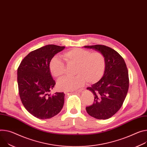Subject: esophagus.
I'll use <instances>...</instances> for the list:
<instances>
[{
	"label": "esophagus",
	"instance_id": "esophagus-1",
	"mask_svg": "<svg viewBox=\"0 0 147 147\" xmlns=\"http://www.w3.org/2000/svg\"><path fill=\"white\" fill-rule=\"evenodd\" d=\"M83 91V89H79V90H76V92H82Z\"/></svg>",
	"mask_w": 147,
	"mask_h": 147
}]
</instances>
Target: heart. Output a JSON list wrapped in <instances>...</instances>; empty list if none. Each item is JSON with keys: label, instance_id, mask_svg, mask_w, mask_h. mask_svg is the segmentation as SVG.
Segmentation results:
<instances>
[{"label": "heart", "instance_id": "obj_1", "mask_svg": "<svg viewBox=\"0 0 147 147\" xmlns=\"http://www.w3.org/2000/svg\"><path fill=\"white\" fill-rule=\"evenodd\" d=\"M63 58L67 65L76 64L74 77H64L58 81L57 88L60 91H69L83 87L86 82L93 84L103 77L106 61L101 52L93 51L81 48H73L64 52ZM51 75L57 78L65 73L64 63L57 57H53L49 63Z\"/></svg>", "mask_w": 147, "mask_h": 147}]
</instances>
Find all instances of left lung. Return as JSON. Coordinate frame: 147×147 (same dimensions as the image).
<instances>
[{"label":"left lung","instance_id":"1","mask_svg":"<svg viewBox=\"0 0 147 147\" xmlns=\"http://www.w3.org/2000/svg\"><path fill=\"white\" fill-rule=\"evenodd\" d=\"M101 52L104 56L106 67L104 74L97 83L87 89L94 97L92 105L86 111L91 117L106 119L113 116L123 105L129 87V77L124 59L114 49L104 45L86 46Z\"/></svg>","mask_w":147,"mask_h":147}]
</instances>
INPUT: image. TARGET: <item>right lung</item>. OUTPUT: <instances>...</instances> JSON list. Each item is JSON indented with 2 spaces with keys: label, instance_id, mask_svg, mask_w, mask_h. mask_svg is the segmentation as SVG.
I'll list each match as a JSON object with an SVG mask.
<instances>
[{
  "label": "right lung",
  "instance_id": "right-lung-1",
  "mask_svg": "<svg viewBox=\"0 0 147 147\" xmlns=\"http://www.w3.org/2000/svg\"><path fill=\"white\" fill-rule=\"evenodd\" d=\"M64 46L49 45L31 51L18 69V83L24 108L34 117L49 119L59 114L64 102V93L49 94L56 82L49 70L50 60Z\"/></svg>",
  "mask_w": 147,
  "mask_h": 147
}]
</instances>
